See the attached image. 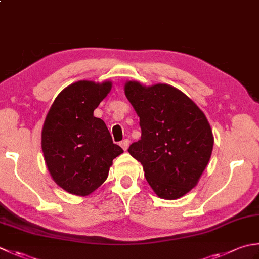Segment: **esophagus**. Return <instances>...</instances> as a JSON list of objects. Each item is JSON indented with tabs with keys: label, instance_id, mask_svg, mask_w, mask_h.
Returning a JSON list of instances; mask_svg holds the SVG:
<instances>
[{
	"label": "esophagus",
	"instance_id": "esophagus-1",
	"mask_svg": "<svg viewBox=\"0 0 259 259\" xmlns=\"http://www.w3.org/2000/svg\"><path fill=\"white\" fill-rule=\"evenodd\" d=\"M129 143H130L129 139H123V140L120 143V146L122 147L123 150H126V149H128V147H129Z\"/></svg>",
	"mask_w": 259,
	"mask_h": 259
}]
</instances>
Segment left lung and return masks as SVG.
Instances as JSON below:
<instances>
[{
  "mask_svg": "<svg viewBox=\"0 0 259 259\" xmlns=\"http://www.w3.org/2000/svg\"><path fill=\"white\" fill-rule=\"evenodd\" d=\"M126 99L139 116L141 138L128 151L161 199L175 200L197 184L209 163L213 136L204 113L173 86L146 88L130 80Z\"/></svg>",
  "mask_w": 259,
  "mask_h": 259,
  "instance_id": "left-lung-1",
  "label": "left lung"
}]
</instances>
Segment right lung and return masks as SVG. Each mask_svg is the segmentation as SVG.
<instances>
[{"mask_svg":"<svg viewBox=\"0 0 259 259\" xmlns=\"http://www.w3.org/2000/svg\"><path fill=\"white\" fill-rule=\"evenodd\" d=\"M111 82L79 80L58 94L46 116L41 147L50 175L70 194L85 196L104 183L112 160L123 153L113 144L98 108Z\"/></svg>","mask_w":259,"mask_h":259,"instance_id":"1","label":"right lung"}]
</instances>
